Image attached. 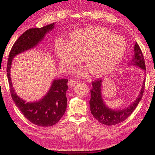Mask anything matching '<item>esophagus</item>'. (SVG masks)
<instances>
[{"label": "esophagus", "instance_id": "esophagus-1", "mask_svg": "<svg viewBox=\"0 0 155 155\" xmlns=\"http://www.w3.org/2000/svg\"><path fill=\"white\" fill-rule=\"evenodd\" d=\"M77 83V81H74V80H70L69 81H68V87H73V86H74Z\"/></svg>", "mask_w": 155, "mask_h": 155}]
</instances>
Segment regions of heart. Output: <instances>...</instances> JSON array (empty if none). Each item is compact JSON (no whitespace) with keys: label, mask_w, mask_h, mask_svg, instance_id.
Wrapping results in <instances>:
<instances>
[{"label":"heart","mask_w":155,"mask_h":155,"mask_svg":"<svg viewBox=\"0 0 155 155\" xmlns=\"http://www.w3.org/2000/svg\"><path fill=\"white\" fill-rule=\"evenodd\" d=\"M126 51L124 38L100 27L77 30L72 35L70 42L59 40L55 44V54L64 71L74 69L84 58L88 69L96 78L114 72L124 58ZM87 73V68L77 71V74L81 77Z\"/></svg>","instance_id":"b5f03b06"}]
</instances>
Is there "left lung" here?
I'll return each instance as SVG.
<instances>
[{
  "instance_id": "obj_1",
  "label": "left lung",
  "mask_w": 155,
  "mask_h": 155,
  "mask_svg": "<svg viewBox=\"0 0 155 155\" xmlns=\"http://www.w3.org/2000/svg\"><path fill=\"white\" fill-rule=\"evenodd\" d=\"M129 66H136L143 70L144 76L146 75V65L143 56L140 46L136 42L134 46V54L129 64ZM104 80H97L92 82V90L91 91V99L90 101V110L93 116L101 124L107 126L115 125L122 122L132 114L138 105L142 98L145 79H143L140 93L134 101L130 105L123 109H114L107 106L104 102L102 89Z\"/></svg>"
}]
</instances>
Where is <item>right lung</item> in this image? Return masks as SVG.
I'll return each mask as SVG.
<instances>
[{
    "instance_id": "1",
    "label": "right lung",
    "mask_w": 155,
    "mask_h": 155,
    "mask_svg": "<svg viewBox=\"0 0 155 155\" xmlns=\"http://www.w3.org/2000/svg\"><path fill=\"white\" fill-rule=\"evenodd\" d=\"M55 27V23L42 28H30L15 41L9 54L7 74L12 97L15 104L25 117L39 127H51L58 122L65 114L67 107L65 94L68 90V79H54L48 91L38 101L27 102L15 92L11 78V67L13 59L22 52L33 49L42 41L47 33Z\"/></svg>"
}]
</instances>
